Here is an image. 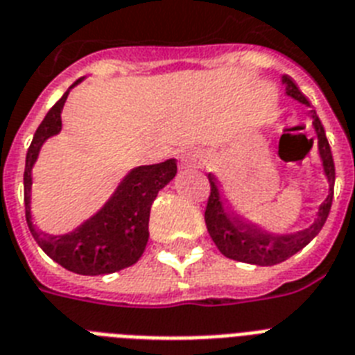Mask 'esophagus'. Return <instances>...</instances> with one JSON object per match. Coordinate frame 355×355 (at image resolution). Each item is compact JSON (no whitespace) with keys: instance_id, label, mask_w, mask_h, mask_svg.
Returning a JSON list of instances; mask_svg holds the SVG:
<instances>
[{"instance_id":"1","label":"esophagus","mask_w":355,"mask_h":355,"mask_svg":"<svg viewBox=\"0 0 355 355\" xmlns=\"http://www.w3.org/2000/svg\"><path fill=\"white\" fill-rule=\"evenodd\" d=\"M193 162H197V156L191 155V153H182V155H180V164H182V166H189V164H193Z\"/></svg>"}]
</instances>
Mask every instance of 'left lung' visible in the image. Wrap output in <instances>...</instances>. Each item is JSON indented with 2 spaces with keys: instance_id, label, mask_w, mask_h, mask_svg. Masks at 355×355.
<instances>
[{
  "instance_id": "obj_1",
  "label": "left lung",
  "mask_w": 355,
  "mask_h": 355,
  "mask_svg": "<svg viewBox=\"0 0 355 355\" xmlns=\"http://www.w3.org/2000/svg\"><path fill=\"white\" fill-rule=\"evenodd\" d=\"M282 83L286 85V96L293 97L295 101L302 103L306 107H309V101L306 99L302 92L298 90V86L293 83L289 77H282ZM311 119H313V128L317 132V147H319V156L322 162V169L328 178V197L322 200V205L317 210L313 223L304 230L293 234H270L265 232L261 228H258L252 223L241 221L239 217L225 208L219 193V188L216 184V177L208 173V180H210L211 191L210 199H208V206L205 211V221L208 234L216 243V247L225 254L227 258L236 259V261H243V263L252 265H276L286 261L287 258H291L293 254H297L298 250H302L317 234L320 232V228L324 227L328 214H330L331 200H334V184H336V166H334V158H331V149L328 139H326V132L322 123H320L319 116L315 110H309Z\"/></svg>"
}]
</instances>
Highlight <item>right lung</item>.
<instances>
[{
    "instance_id": "add662e5",
    "label": "right lung",
    "mask_w": 355,
    "mask_h": 355,
    "mask_svg": "<svg viewBox=\"0 0 355 355\" xmlns=\"http://www.w3.org/2000/svg\"><path fill=\"white\" fill-rule=\"evenodd\" d=\"M80 80L83 79L69 86L68 92L53 105L31 141L24 173L25 219L42 250L64 269L85 276L110 275L130 267L141 258L149 239L150 206L158 191L166 188L177 175V160L169 158L162 164L130 169L121 178L110 199L71 232L49 236L36 230L31 216L33 167L38 160L42 145L62 130L60 114L64 103L68 99L69 90Z\"/></svg>"
}]
</instances>
